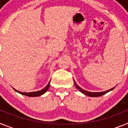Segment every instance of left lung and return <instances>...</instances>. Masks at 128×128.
<instances>
[{
  "mask_svg": "<svg viewBox=\"0 0 128 128\" xmlns=\"http://www.w3.org/2000/svg\"><path fill=\"white\" fill-rule=\"evenodd\" d=\"M75 86H76V88H77L80 92H81L82 93H84V95H88V96H92V97H97V96H102V95L106 94V93H107L108 92H110L111 90H113V88H113L110 89V90H108L105 91V92H87V91L84 90H82V88H80L75 82Z\"/></svg>",
  "mask_w": 128,
  "mask_h": 128,
  "instance_id": "1",
  "label": "left lung"
}]
</instances>
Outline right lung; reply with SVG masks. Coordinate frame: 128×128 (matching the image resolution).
<instances>
[{
  "label": "right lung",
  "mask_w": 128,
  "mask_h": 128,
  "mask_svg": "<svg viewBox=\"0 0 128 128\" xmlns=\"http://www.w3.org/2000/svg\"><path fill=\"white\" fill-rule=\"evenodd\" d=\"M50 82L48 83V85L46 86V88H44L43 90H40V91H38V92L26 93V92H18V91H16V90H15V91H16V92H17L18 93H20V94H22V95H26V96H32V97H33V96H40V95H43L44 93H45L48 90L49 87H50Z\"/></svg>",
  "instance_id": "add662e5"
}]
</instances>
